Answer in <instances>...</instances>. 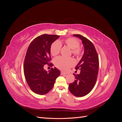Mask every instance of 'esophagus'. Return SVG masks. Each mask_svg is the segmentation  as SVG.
Wrapping results in <instances>:
<instances>
[{
    "mask_svg": "<svg viewBox=\"0 0 122 122\" xmlns=\"http://www.w3.org/2000/svg\"><path fill=\"white\" fill-rule=\"evenodd\" d=\"M61 74L62 75H67V74H66V73H65L64 72H63V71H61Z\"/></svg>",
    "mask_w": 122,
    "mask_h": 122,
    "instance_id": "34e87169",
    "label": "esophagus"
}]
</instances>
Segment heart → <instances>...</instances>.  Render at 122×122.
Listing matches in <instances>:
<instances>
[{
    "label": "heart",
    "instance_id": "b5f03b06",
    "mask_svg": "<svg viewBox=\"0 0 122 122\" xmlns=\"http://www.w3.org/2000/svg\"><path fill=\"white\" fill-rule=\"evenodd\" d=\"M65 45L71 49L72 53L76 56H79L81 53V49L79 46V42L75 38L70 37L61 41H55L50 46V53L53 56H56L60 52L61 46ZM75 64L74 59L58 57L54 60V65L59 69L66 71Z\"/></svg>",
    "mask_w": 122,
    "mask_h": 122
}]
</instances>
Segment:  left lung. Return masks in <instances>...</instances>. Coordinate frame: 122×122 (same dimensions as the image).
<instances>
[{
	"label": "left lung",
	"instance_id": "left-lung-1",
	"mask_svg": "<svg viewBox=\"0 0 122 122\" xmlns=\"http://www.w3.org/2000/svg\"><path fill=\"white\" fill-rule=\"evenodd\" d=\"M82 41L84 52L81 60L75 67L80 70L79 74H73L75 80L69 84L71 93L76 97H83L88 94L94 87L99 70V57L94 44L80 35H73Z\"/></svg>",
	"mask_w": 122,
	"mask_h": 122
}]
</instances>
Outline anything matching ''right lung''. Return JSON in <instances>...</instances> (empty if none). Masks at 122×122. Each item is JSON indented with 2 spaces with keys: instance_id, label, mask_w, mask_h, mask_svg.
Masks as SVG:
<instances>
[{
  "instance_id": "right-lung-1",
  "label": "right lung",
  "mask_w": 122,
  "mask_h": 122,
  "mask_svg": "<svg viewBox=\"0 0 122 122\" xmlns=\"http://www.w3.org/2000/svg\"><path fill=\"white\" fill-rule=\"evenodd\" d=\"M60 36L44 34L35 38L29 45L25 55L24 73L28 86L34 93L45 95L52 89L61 72L52 68L49 72L44 69L45 65L52 67L50 46Z\"/></svg>"
}]
</instances>
